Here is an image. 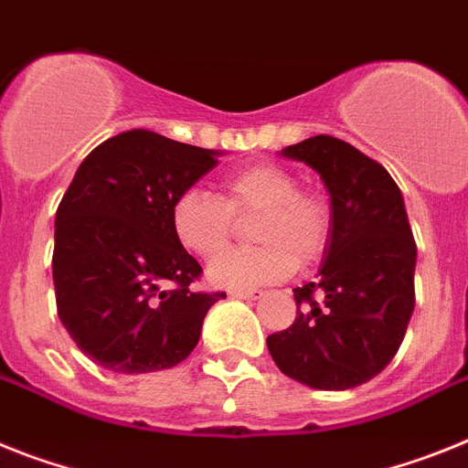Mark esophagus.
Instances as JSON below:
<instances>
[{
    "label": "esophagus",
    "instance_id": "34e87169",
    "mask_svg": "<svg viewBox=\"0 0 468 468\" xmlns=\"http://www.w3.org/2000/svg\"><path fill=\"white\" fill-rule=\"evenodd\" d=\"M229 295L231 298H246V301H258V298H261L262 295V291L261 289H234V291H229Z\"/></svg>",
    "mask_w": 468,
    "mask_h": 468
}]
</instances>
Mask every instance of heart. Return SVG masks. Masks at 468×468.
<instances>
[{
	"mask_svg": "<svg viewBox=\"0 0 468 468\" xmlns=\"http://www.w3.org/2000/svg\"><path fill=\"white\" fill-rule=\"evenodd\" d=\"M253 222L255 249L231 250L207 267L218 286L246 289L283 282L298 267L317 265L334 237V206L322 191L303 189L277 163H255L219 182V198L186 189L170 207L175 237L191 253L215 258L229 246L237 219Z\"/></svg>",
	"mask_w": 468,
	"mask_h": 468,
	"instance_id": "b5f03b06",
	"label": "heart"
}]
</instances>
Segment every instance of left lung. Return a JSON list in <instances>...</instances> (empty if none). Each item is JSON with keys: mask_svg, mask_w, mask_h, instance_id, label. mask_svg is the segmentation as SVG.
I'll return each mask as SVG.
<instances>
[{"mask_svg": "<svg viewBox=\"0 0 468 468\" xmlns=\"http://www.w3.org/2000/svg\"><path fill=\"white\" fill-rule=\"evenodd\" d=\"M324 179L334 237L314 282L293 289L295 322L267 336L274 365L319 390H346L386 369L414 310V243L388 170L348 142L317 134L286 146Z\"/></svg>", "mask_w": 468, "mask_h": 468, "instance_id": "obj_1", "label": "left lung"}]
</instances>
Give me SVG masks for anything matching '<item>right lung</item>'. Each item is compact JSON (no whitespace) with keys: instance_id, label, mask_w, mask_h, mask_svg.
Listing matches in <instances>:
<instances>
[{"instance_id":"obj_1","label":"right lung","mask_w":468,"mask_h":468,"mask_svg":"<svg viewBox=\"0 0 468 468\" xmlns=\"http://www.w3.org/2000/svg\"><path fill=\"white\" fill-rule=\"evenodd\" d=\"M218 165L215 151L149 130L106 139L78 167L56 210V310L78 348L118 374L170 369L196 348L225 291L170 225V207Z\"/></svg>"}]
</instances>
